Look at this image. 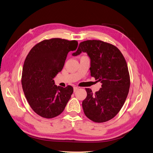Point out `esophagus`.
Masks as SVG:
<instances>
[{
  "instance_id": "obj_1",
  "label": "esophagus",
  "mask_w": 153,
  "mask_h": 153,
  "mask_svg": "<svg viewBox=\"0 0 153 153\" xmlns=\"http://www.w3.org/2000/svg\"><path fill=\"white\" fill-rule=\"evenodd\" d=\"M79 89V88L78 87H74V92H76V91H77V90Z\"/></svg>"
}]
</instances>
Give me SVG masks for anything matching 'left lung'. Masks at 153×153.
<instances>
[{
  "label": "left lung",
  "instance_id": "8db88e82",
  "mask_svg": "<svg viewBox=\"0 0 153 153\" xmlns=\"http://www.w3.org/2000/svg\"><path fill=\"white\" fill-rule=\"evenodd\" d=\"M81 52H86L91 60V76L102 84L95 93L86 88L87 97L82 103L84 114L94 122L108 121L119 112L127 97L130 76L127 62L118 48L100 40L80 43L72 55Z\"/></svg>",
  "mask_w": 153,
  "mask_h": 153
}]
</instances>
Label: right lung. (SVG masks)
<instances>
[{
  "mask_svg": "<svg viewBox=\"0 0 153 153\" xmlns=\"http://www.w3.org/2000/svg\"><path fill=\"white\" fill-rule=\"evenodd\" d=\"M78 42L61 38L45 39L34 46L25 59L22 87L28 103L38 115L52 118L65 109L73 88L55 84L53 78L63 69L67 55Z\"/></svg>",
  "mask_w": 153,
  "mask_h": 153,
  "instance_id": "obj_1",
  "label": "right lung"
}]
</instances>
